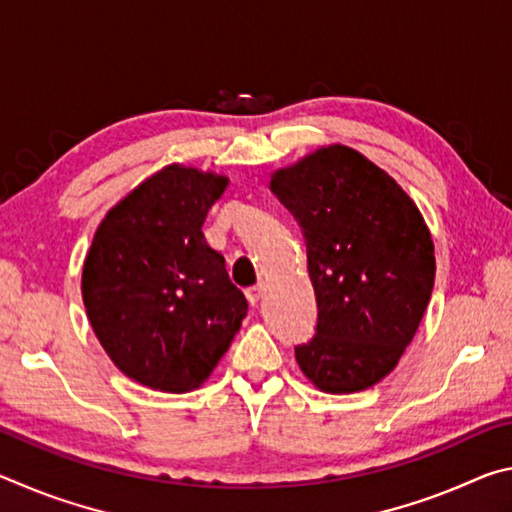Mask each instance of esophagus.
Wrapping results in <instances>:
<instances>
[{"mask_svg": "<svg viewBox=\"0 0 512 512\" xmlns=\"http://www.w3.org/2000/svg\"><path fill=\"white\" fill-rule=\"evenodd\" d=\"M246 293H248V300L253 302V305H257V302L264 298V293H266V284H257V287H250Z\"/></svg>", "mask_w": 512, "mask_h": 512, "instance_id": "obj_1", "label": "esophagus"}]
</instances>
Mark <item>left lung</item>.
Here are the masks:
<instances>
[{
    "label": "left lung",
    "mask_w": 512,
    "mask_h": 512,
    "mask_svg": "<svg viewBox=\"0 0 512 512\" xmlns=\"http://www.w3.org/2000/svg\"><path fill=\"white\" fill-rule=\"evenodd\" d=\"M298 221L316 291V334L296 345L325 393L375 386L400 361L429 305L436 257L404 189L348 146H327L273 173Z\"/></svg>",
    "instance_id": "obj_1"
}]
</instances>
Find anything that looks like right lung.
<instances>
[{
    "instance_id": "add662e5",
    "label": "right lung",
    "mask_w": 512,
    "mask_h": 512,
    "mask_svg": "<svg viewBox=\"0 0 512 512\" xmlns=\"http://www.w3.org/2000/svg\"><path fill=\"white\" fill-rule=\"evenodd\" d=\"M225 185L171 164L112 207L85 257L94 334L126 377L155 391L201 386L246 318V296L201 230Z\"/></svg>"
}]
</instances>
